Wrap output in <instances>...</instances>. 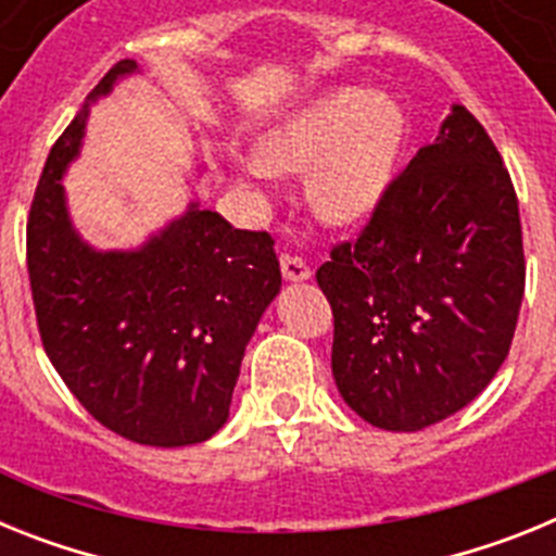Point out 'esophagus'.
<instances>
[{"instance_id":"obj_1","label":"esophagus","mask_w":556,"mask_h":556,"mask_svg":"<svg viewBox=\"0 0 556 556\" xmlns=\"http://www.w3.org/2000/svg\"><path fill=\"white\" fill-rule=\"evenodd\" d=\"M281 273L287 281H308V278H312L308 264L303 262L301 255H292V253L281 255Z\"/></svg>"}]
</instances>
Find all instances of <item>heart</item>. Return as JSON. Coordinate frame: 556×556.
Listing matches in <instances>:
<instances>
[{
  "label": "heart",
  "mask_w": 556,
  "mask_h": 556,
  "mask_svg": "<svg viewBox=\"0 0 556 556\" xmlns=\"http://www.w3.org/2000/svg\"><path fill=\"white\" fill-rule=\"evenodd\" d=\"M401 141L404 113L392 97L339 88L278 122L262 139V161L244 169L253 180H267L269 169H308L312 208L331 223H356L384 194Z\"/></svg>",
  "instance_id": "b5f03b06"
}]
</instances>
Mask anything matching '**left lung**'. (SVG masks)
I'll return each mask as SVG.
<instances>
[{"instance_id": "8db88e82", "label": "left lung", "mask_w": 556, "mask_h": 556, "mask_svg": "<svg viewBox=\"0 0 556 556\" xmlns=\"http://www.w3.org/2000/svg\"><path fill=\"white\" fill-rule=\"evenodd\" d=\"M317 283L333 312V381L367 424L420 431L493 381L527 262L515 186L468 108H451Z\"/></svg>"}]
</instances>
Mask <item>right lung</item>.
Listing matches in <instances>:
<instances>
[{"label": "right lung", "instance_id": "1", "mask_svg": "<svg viewBox=\"0 0 556 556\" xmlns=\"http://www.w3.org/2000/svg\"><path fill=\"white\" fill-rule=\"evenodd\" d=\"M119 61L49 150L27 219V273L43 351L105 429L155 448L217 434L244 348L281 289L267 230L191 203L139 250H94L72 225L63 172L88 105L136 72Z\"/></svg>", "mask_w": 556, "mask_h": 556}]
</instances>
